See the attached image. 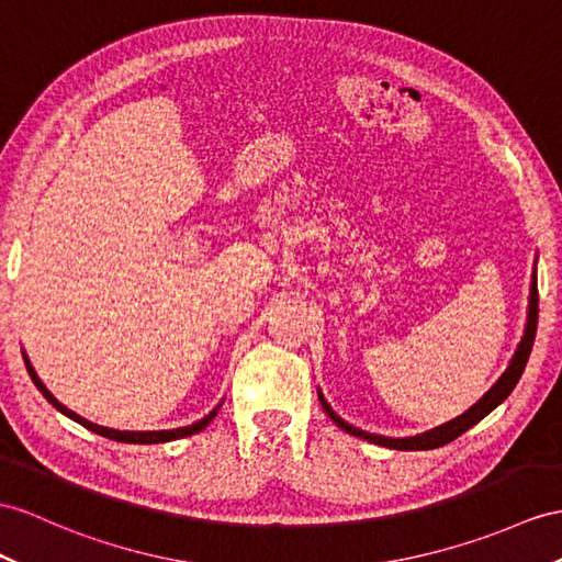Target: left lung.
<instances>
[{"label": "left lung", "instance_id": "8db88e82", "mask_svg": "<svg viewBox=\"0 0 562 562\" xmlns=\"http://www.w3.org/2000/svg\"><path fill=\"white\" fill-rule=\"evenodd\" d=\"M537 322H539V291H537V271H533V283H531V297H529V319H527V328H525V336L522 340H519V346L513 355V360L508 364V369H505L503 376L496 381L494 386H491L488 393H484V398L474 403L468 413H462L460 417H456L453 422L448 424H441V427H436L427 434H419V436H413V439H389V436H376V434H369V431H362L358 427H352V424L340 419L331 405H328L324 401V395L319 393V403L324 407V413L331 417L340 429L352 434V436H360V439L364 441H372V443H379V446H386V448H395V450H431V448H439V446H446L450 441H456L460 434H464L468 429H472L476 422H482L491 409L498 407L508 395L513 393V389L517 386L519 376H522L525 367H527V360H529V352H531V346H533V336H537Z\"/></svg>", "mask_w": 562, "mask_h": 562}]
</instances>
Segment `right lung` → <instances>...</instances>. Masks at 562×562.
<instances>
[{"label":"right lung","instance_id":"obj_1","mask_svg":"<svg viewBox=\"0 0 562 562\" xmlns=\"http://www.w3.org/2000/svg\"><path fill=\"white\" fill-rule=\"evenodd\" d=\"M23 360H25V369H29V374H31V379H33V384L40 389V393H43L45 398H47L54 407L59 409V413H64L66 417H71V419H74V422H78V424H83L86 429H90V431H94V434L106 436V439H112V441H121V443H164V441H176V439H183V436H190V434H198V431H202V429L207 427V424L216 417V413H218V407H214L207 417L200 419V422H195V424H190V427L169 429V431H116V429H106V427H100V424H92V422L83 419L80 415H76L74 409H68L66 405H61V403H59L57 398H54V395L45 389L43 381L37 379L35 369H33V364L29 362V358H25V355H23Z\"/></svg>","mask_w":562,"mask_h":562}]
</instances>
